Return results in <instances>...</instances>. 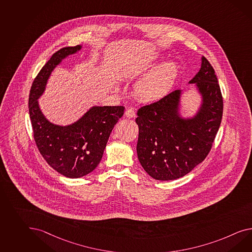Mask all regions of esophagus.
I'll use <instances>...</instances> for the list:
<instances>
[{
    "mask_svg": "<svg viewBox=\"0 0 252 252\" xmlns=\"http://www.w3.org/2000/svg\"><path fill=\"white\" fill-rule=\"evenodd\" d=\"M125 116L127 117V118H135V110H133V109H128V110L125 111Z\"/></svg>",
    "mask_w": 252,
    "mask_h": 252,
    "instance_id": "obj_1",
    "label": "esophagus"
}]
</instances>
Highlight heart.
Segmentation results:
<instances>
[{
    "label": "heart",
    "instance_id": "b5f03b06",
    "mask_svg": "<svg viewBox=\"0 0 252 252\" xmlns=\"http://www.w3.org/2000/svg\"><path fill=\"white\" fill-rule=\"evenodd\" d=\"M178 67L174 62H167L157 66L136 82V96L145 101L155 100L165 95L177 77Z\"/></svg>",
    "mask_w": 252,
    "mask_h": 252
}]
</instances>
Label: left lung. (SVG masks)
<instances>
[{
    "label": "left lung",
    "mask_w": 252,
    "mask_h": 252,
    "mask_svg": "<svg viewBox=\"0 0 252 252\" xmlns=\"http://www.w3.org/2000/svg\"><path fill=\"white\" fill-rule=\"evenodd\" d=\"M213 66L204 56L195 83L203 96L199 112L190 120L178 116L180 91H174L137 112V155L156 180L178 179L206 159L223 115V97Z\"/></svg>",
    "instance_id": "left-lung-1"
}]
</instances>
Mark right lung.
Listing matches in <instances>:
<instances>
[{"label":"right lung","mask_w":252,"mask_h":252,"mask_svg":"<svg viewBox=\"0 0 252 252\" xmlns=\"http://www.w3.org/2000/svg\"><path fill=\"white\" fill-rule=\"evenodd\" d=\"M67 46L53 54L32 82L29 115L39 153L59 174L78 178L91 173L102 158L110 132L124 113L123 106L93 107L78 122L60 127L49 123L39 110L38 98L53 69L66 56L80 49Z\"/></svg>","instance_id":"1"}]
</instances>
